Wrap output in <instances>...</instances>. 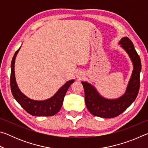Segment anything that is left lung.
Masks as SVG:
<instances>
[{"instance_id":"left-lung-1","label":"left lung","mask_w":148,"mask_h":148,"mask_svg":"<svg viewBox=\"0 0 148 148\" xmlns=\"http://www.w3.org/2000/svg\"><path fill=\"white\" fill-rule=\"evenodd\" d=\"M131 58L134 69L125 93L117 99H107L99 95L91 84L82 82L85 91V101L89 112L95 116L113 118L123 113L136 99L140 89V74L141 61L132 41L124 37L119 42Z\"/></svg>"}]
</instances>
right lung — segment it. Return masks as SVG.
<instances>
[{"instance_id": "add662e5", "label": "right lung", "mask_w": 148, "mask_h": 148, "mask_svg": "<svg viewBox=\"0 0 148 148\" xmlns=\"http://www.w3.org/2000/svg\"><path fill=\"white\" fill-rule=\"evenodd\" d=\"M21 47L17 50L12 60L10 87L14 99L29 114L34 116H51L58 113L63 102L64 97L69 87L74 82V79L67 82L59 89L51 98L45 101H34L28 98L19 89L16 82L14 72L15 59Z\"/></svg>"}]
</instances>
